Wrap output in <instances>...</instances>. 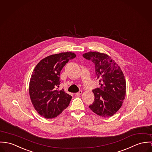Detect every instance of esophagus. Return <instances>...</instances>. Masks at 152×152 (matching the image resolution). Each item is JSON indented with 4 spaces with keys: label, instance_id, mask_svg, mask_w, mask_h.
Instances as JSON below:
<instances>
[{
    "label": "esophagus",
    "instance_id": "esophagus-1",
    "mask_svg": "<svg viewBox=\"0 0 152 152\" xmlns=\"http://www.w3.org/2000/svg\"><path fill=\"white\" fill-rule=\"evenodd\" d=\"M82 94V91H79L78 93H76L75 94V95H76V96H79V95H80Z\"/></svg>",
    "mask_w": 152,
    "mask_h": 152
}]
</instances>
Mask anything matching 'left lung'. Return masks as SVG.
<instances>
[{
    "mask_svg": "<svg viewBox=\"0 0 152 152\" xmlns=\"http://www.w3.org/2000/svg\"><path fill=\"white\" fill-rule=\"evenodd\" d=\"M83 56L95 64V77L101 85L99 88L93 91L95 99L89 107L101 117H111L120 109L125 99L124 75L119 65L106 54L90 51Z\"/></svg>",
    "mask_w": 152,
    "mask_h": 152,
    "instance_id": "1",
    "label": "left lung"
}]
</instances>
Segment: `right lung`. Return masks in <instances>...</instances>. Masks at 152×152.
<instances>
[{
    "mask_svg": "<svg viewBox=\"0 0 152 152\" xmlns=\"http://www.w3.org/2000/svg\"><path fill=\"white\" fill-rule=\"evenodd\" d=\"M76 55L65 52L42 59L35 66L29 82L31 102L37 112L46 118L57 117L69 104L72 96L64 90H57L60 72L70 59Z\"/></svg>",
    "mask_w": 152,
    "mask_h": 152,
    "instance_id": "obj_1",
    "label": "right lung"
}]
</instances>
